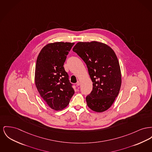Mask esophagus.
Listing matches in <instances>:
<instances>
[{
    "instance_id": "esophagus-1",
    "label": "esophagus",
    "mask_w": 152,
    "mask_h": 152,
    "mask_svg": "<svg viewBox=\"0 0 152 152\" xmlns=\"http://www.w3.org/2000/svg\"><path fill=\"white\" fill-rule=\"evenodd\" d=\"M80 82L79 81H77V82L76 83V86H80Z\"/></svg>"
}]
</instances>
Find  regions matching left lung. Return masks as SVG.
Returning <instances> with one entry per match:
<instances>
[{
  "mask_svg": "<svg viewBox=\"0 0 152 152\" xmlns=\"http://www.w3.org/2000/svg\"><path fill=\"white\" fill-rule=\"evenodd\" d=\"M73 51L87 65L93 83L91 92L86 97L87 106L101 113L111 106L121 86V73L114 50L108 45L96 41L80 42Z\"/></svg>",
  "mask_w": 152,
  "mask_h": 152,
  "instance_id": "left-lung-1",
  "label": "left lung"
}]
</instances>
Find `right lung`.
I'll return each instance as SVG.
<instances>
[{"label":"right lung","instance_id":"right-lung-1","mask_svg":"<svg viewBox=\"0 0 152 152\" xmlns=\"http://www.w3.org/2000/svg\"><path fill=\"white\" fill-rule=\"evenodd\" d=\"M74 44L63 42L48 44L37 59L36 87L47 104L56 111L66 107L75 93L68 74L63 66Z\"/></svg>","mask_w":152,"mask_h":152}]
</instances>
